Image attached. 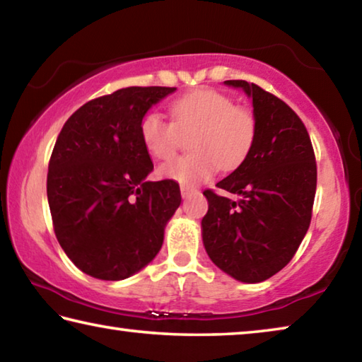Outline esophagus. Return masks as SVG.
<instances>
[{"instance_id":"esophagus-1","label":"esophagus","mask_w":362,"mask_h":362,"mask_svg":"<svg viewBox=\"0 0 362 362\" xmlns=\"http://www.w3.org/2000/svg\"><path fill=\"white\" fill-rule=\"evenodd\" d=\"M180 192H182L183 198H187V196H188L189 193L198 192V189H196V187H193V185H180Z\"/></svg>"}]
</instances>
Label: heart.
Here are the masks:
<instances>
[{
	"instance_id": "1",
	"label": "heart",
	"mask_w": 362,
	"mask_h": 362,
	"mask_svg": "<svg viewBox=\"0 0 362 362\" xmlns=\"http://www.w3.org/2000/svg\"><path fill=\"white\" fill-rule=\"evenodd\" d=\"M173 119L150 110L140 119L139 132L151 156L173 158L183 134L193 132L192 153L161 166L159 174L180 183H199L217 173L235 169L249 156L257 139L255 113L236 105L233 97L216 89H196L170 103Z\"/></svg>"
}]
</instances>
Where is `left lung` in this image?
<instances>
[{
	"instance_id": "left-lung-1",
	"label": "left lung",
	"mask_w": 362,
	"mask_h": 362,
	"mask_svg": "<svg viewBox=\"0 0 362 362\" xmlns=\"http://www.w3.org/2000/svg\"><path fill=\"white\" fill-rule=\"evenodd\" d=\"M252 97L257 139L240 168L204 189L209 209L203 241L211 260L238 281L262 283L296 255L308 231L316 193V159L310 134L279 97L243 79L225 81Z\"/></svg>"
}]
</instances>
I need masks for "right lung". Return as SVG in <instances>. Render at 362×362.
<instances>
[{"instance_id": "obj_1", "label": "right lung", "mask_w": 362, "mask_h": 362, "mask_svg": "<svg viewBox=\"0 0 362 362\" xmlns=\"http://www.w3.org/2000/svg\"><path fill=\"white\" fill-rule=\"evenodd\" d=\"M174 90L131 86L97 97L59 134L47 170L52 226L69 259L89 276L129 278L163 246L180 188L170 179L145 180L153 161L139 126L153 103Z\"/></svg>"}]
</instances>
